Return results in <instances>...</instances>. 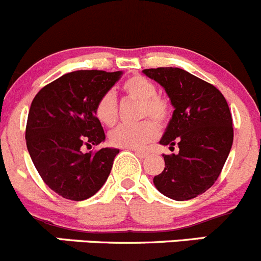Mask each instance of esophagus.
<instances>
[{
    "mask_svg": "<svg viewBox=\"0 0 261 261\" xmlns=\"http://www.w3.org/2000/svg\"><path fill=\"white\" fill-rule=\"evenodd\" d=\"M135 154L140 159H145V158H148V156H149V153H146V151H143V150H136Z\"/></svg>",
    "mask_w": 261,
    "mask_h": 261,
    "instance_id": "34e87169",
    "label": "esophagus"
}]
</instances>
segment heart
<instances>
[{"mask_svg": "<svg viewBox=\"0 0 261 261\" xmlns=\"http://www.w3.org/2000/svg\"><path fill=\"white\" fill-rule=\"evenodd\" d=\"M122 92L130 99L138 100L139 118L150 117L159 125H166L171 116V107L163 98L158 97L156 88L146 77L135 75L122 84ZM95 116L106 126L115 125L118 117L117 102L112 93H105L95 105ZM158 136V127L150 120L136 125H123L110 133V143L121 149H141Z\"/></svg>", "mask_w": 261, "mask_h": 261, "instance_id": "1", "label": "heart"}]
</instances>
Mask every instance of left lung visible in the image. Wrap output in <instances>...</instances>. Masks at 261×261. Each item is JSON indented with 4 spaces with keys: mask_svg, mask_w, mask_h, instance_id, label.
Here are the masks:
<instances>
[{
    "mask_svg": "<svg viewBox=\"0 0 261 261\" xmlns=\"http://www.w3.org/2000/svg\"><path fill=\"white\" fill-rule=\"evenodd\" d=\"M166 90L174 111L159 143L178 153L166 155L164 169L153 178L159 192L177 201L190 200L213 186L232 143V116L214 85L178 67L143 70Z\"/></svg>",
    "mask_w": 261,
    "mask_h": 261,
    "instance_id": "8db88e82",
    "label": "left lung"
}]
</instances>
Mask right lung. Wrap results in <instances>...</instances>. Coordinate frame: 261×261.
<instances>
[{"label": "right lung", "instance_id": "obj_1", "mask_svg": "<svg viewBox=\"0 0 261 261\" xmlns=\"http://www.w3.org/2000/svg\"><path fill=\"white\" fill-rule=\"evenodd\" d=\"M122 71L79 70L62 75L38 92L28 115L27 148L49 189L82 201L99 191L118 149L83 153L105 141L95 105L118 82Z\"/></svg>", "mask_w": 261, "mask_h": 261}]
</instances>
